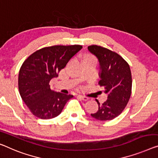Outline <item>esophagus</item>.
I'll use <instances>...</instances> for the list:
<instances>
[{
	"label": "esophagus",
	"mask_w": 158,
	"mask_h": 158,
	"mask_svg": "<svg viewBox=\"0 0 158 158\" xmlns=\"http://www.w3.org/2000/svg\"><path fill=\"white\" fill-rule=\"evenodd\" d=\"M78 96L79 98H81L82 100L84 101H87L89 99V98L87 97V96H83V95H78Z\"/></svg>",
	"instance_id": "1"
}]
</instances>
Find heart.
<instances>
[{
  "label": "heart",
  "mask_w": 158,
  "mask_h": 158,
  "mask_svg": "<svg viewBox=\"0 0 158 158\" xmlns=\"http://www.w3.org/2000/svg\"><path fill=\"white\" fill-rule=\"evenodd\" d=\"M87 58H93V57H91V56H87V57H86L85 59H87Z\"/></svg>",
  "instance_id": "b5f03b06"
}]
</instances>
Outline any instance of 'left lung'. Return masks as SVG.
<instances>
[{
	"instance_id": "8db88e82",
	"label": "left lung",
	"mask_w": 158,
	"mask_h": 158,
	"mask_svg": "<svg viewBox=\"0 0 158 158\" xmlns=\"http://www.w3.org/2000/svg\"><path fill=\"white\" fill-rule=\"evenodd\" d=\"M89 51L97 57L100 66L98 84L104 89L107 100L100 104L91 116L99 121H109L119 116L130 99L132 77L129 64L114 52L98 45L88 47Z\"/></svg>"
}]
</instances>
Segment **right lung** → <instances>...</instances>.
<instances>
[{"mask_svg":"<svg viewBox=\"0 0 158 158\" xmlns=\"http://www.w3.org/2000/svg\"><path fill=\"white\" fill-rule=\"evenodd\" d=\"M81 48L77 44L47 47L35 52L23 62L18 75L19 92L34 116L53 118L73 97L51 90L49 83Z\"/></svg>","mask_w":158,"mask_h":158,"instance_id":"obj_1","label":"right lung"}]
</instances>
